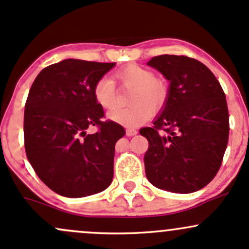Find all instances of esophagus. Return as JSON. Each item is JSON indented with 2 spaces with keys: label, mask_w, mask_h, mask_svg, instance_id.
Segmentation results:
<instances>
[{
  "label": "esophagus",
  "mask_w": 249,
  "mask_h": 249,
  "mask_svg": "<svg viewBox=\"0 0 249 249\" xmlns=\"http://www.w3.org/2000/svg\"><path fill=\"white\" fill-rule=\"evenodd\" d=\"M125 134H127L128 136H134L138 134V130L133 129V128H128V129L125 130Z\"/></svg>",
  "instance_id": "esophagus-1"
}]
</instances>
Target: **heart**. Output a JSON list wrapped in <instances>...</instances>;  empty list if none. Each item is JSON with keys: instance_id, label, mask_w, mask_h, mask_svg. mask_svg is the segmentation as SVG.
<instances>
[{"instance_id": "1", "label": "heart", "mask_w": 249, "mask_h": 249, "mask_svg": "<svg viewBox=\"0 0 249 249\" xmlns=\"http://www.w3.org/2000/svg\"><path fill=\"white\" fill-rule=\"evenodd\" d=\"M115 79L121 87L130 88L129 104L125 109L110 111L109 117L115 122L124 125H139L146 122L152 113L164 108L167 102V83L149 69L139 65H128L115 73ZM93 98L103 109H114L117 106V89L114 81L109 77H102L95 83L92 89Z\"/></svg>"}]
</instances>
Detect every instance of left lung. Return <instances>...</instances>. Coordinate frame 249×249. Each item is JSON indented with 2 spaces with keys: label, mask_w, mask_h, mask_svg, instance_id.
<instances>
[{
  "label": "left lung",
  "mask_w": 249,
  "mask_h": 249,
  "mask_svg": "<svg viewBox=\"0 0 249 249\" xmlns=\"http://www.w3.org/2000/svg\"><path fill=\"white\" fill-rule=\"evenodd\" d=\"M147 64L170 81V93L153 125L140 129L148 140L146 177L159 189L195 192L221 167L229 138L226 95L215 74L194 58L162 54Z\"/></svg>",
  "instance_id": "1"
}]
</instances>
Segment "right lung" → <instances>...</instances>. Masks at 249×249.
Listing matches in <instances>:
<instances>
[{"instance_id":"right-lung-1","label":"right lung","mask_w":249,"mask_h":249,"mask_svg":"<svg viewBox=\"0 0 249 249\" xmlns=\"http://www.w3.org/2000/svg\"><path fill=\"white\" fill-rule=\"evenodd\" d=\"M114 65L61 60L40 72L29 90L23 117L26 154L38 177L61 196L98 194L113 180L115 143L125 130L104 121L92 89ZM90 125L98 132L87 135Z\"/></svg>"}]
</instances>
